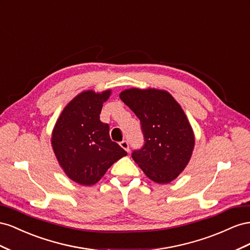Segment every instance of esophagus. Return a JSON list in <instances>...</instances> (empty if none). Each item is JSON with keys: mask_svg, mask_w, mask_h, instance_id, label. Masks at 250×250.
Wrapping results in <instances>:
<instances>
[{"mask_svg": "<svg viewBox=\"0 0 250 250\" xmlns=\"http://www.w3.org/2000/svg\"><path fill=\"white\" fill-rule=\"evenodd\" d=\"M119 145H120V146H121V147H123V148L125 149V151H126L127 153L130 152V146H129V142H127L126 140H123V141L120 142Z\"/></svg>", "mask_w": 250, "mask_h": 250, "instance_id": "obj_1", "label": "esophagus"}]
</instances>
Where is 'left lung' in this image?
Segmentation results:
<instances>
[{
    "instance_id": "left-lung-1",
    "label": "left lung",
    "mask_w": 250,
    "mask_h": 250,
    "mask_svg": "<svg viewBox=\"0 0 250 250\" xmlns=\"http://www.w3.org/2000/svg\"><path fill=\"white\" fill-rule=\"evenodd\" d=\"M119 97L141 124L145 146L132 158L152 181L172 182L187 167L195 134L181 105L166 90L130 88Z\"/></svg>"
}]
</instances>
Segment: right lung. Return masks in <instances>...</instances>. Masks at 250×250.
Listing matches in <instances>:
<instances>
[{"mask_svg":"<svg viewBox=\"0 0 250 250\" xmlns=\"http://www.w3.org/2000/svg\"><path fill=\"white\" fill-rule=\"evenodd\" d=\"M112 90L83 91L63 110L55 123L51 146L63 173L72 181L90 187L126 152L111 140L109 125L99 119L103 104Z\"/></svg>","mask_w":250,"mask_h":250,"instance_id":"1","label":"right lung"}]
</instances>
